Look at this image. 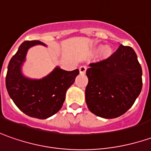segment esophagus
I'll list each match as a JSON object with an SVG mask.
<instances>
[{"label":"esophagus","mask_w":151,"mask_h":151,"mask_svg":"<svg viewBox=\"0 0 151 151\" xmlns=\"http://www.w3.org/2000/svg\"><path fill=\"white\" fill-rule=\"evenodd\" d=\"M86 70H87V67H85V66H81L80 68H79L80 73H85Z\"/></svg>","instance_id":"obj_1"}]
</instances>
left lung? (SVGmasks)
Returning a JSON list of instances; mask_svg holds the SVG:
<instances>
[{"mask_svg": "<svg viewBox=\"0 0 151 151\" xmlns=\"http://www.w3.org/2000/svg\"><path fill=\"white\" fill-rule=\"evenodd\" d=\"M85 100L99 117L114 119L127 112L142 88V68L132 47L120 45L109 58L89 63Z\"/></svg>", "mask_w": 151, "mask_h": 151, "instance_id": "left-lung-1", "label": "left lung"}]
</instances>
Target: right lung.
<instances>
[{"instance_id":"add662e5","label":"right lung","mask_w":151,"mask_h":151,"mask_svg":"<svg viewBox=\"0 0 151 151\" xmlns=\"http://www.w3.org/2000/svg\"><path fill=\"white\" fill-rule=\"evenodd\" d=\"M36 45H47L40 41H26L10 61L6 77L8 94L15 104L30 117L44 119L59 111L65 100L66 92L75 81L78 69L66 71L56 67L42 78L24 75L22 66L28 50Z\"/></svg>"}]
</instances>
